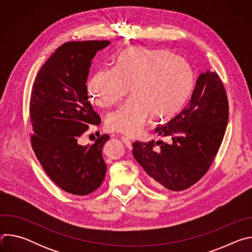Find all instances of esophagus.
<instances>
[{"label": "esophagus", "instance_id": "esophagus-1", "mask_svg": "<svg viewBox=\"0 0 252 252\" xmlns=\"http://www.w3.org/2000/svg\"><path fill=\"white\" fill-rule=\"evenodd\" d=\"M122 140H123V142L125 143V145H126L128 149H131V140H130L128 137H126V136H122Z\"/></svg>", "mask_w": 252, "mask_h": 252}]
</instances>
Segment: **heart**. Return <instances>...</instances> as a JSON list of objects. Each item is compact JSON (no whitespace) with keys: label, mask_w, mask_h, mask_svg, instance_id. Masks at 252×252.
Returning a JSON list of instances; mask_svg holds the SVG:
<instances>
[{"label":"heart","mask_w":252,"mask_h":252,"mask_svg":"<svg viewBox=\"0 0 252 252\" xmlns=\"http://www.w3.org/2000/svg\"><path fill=\"white\" fill-rule=\"evenodd\" d=\"M193 88L189 63L162 50L129 48L118 58L113 68L99 69L89 82L92 102L109 107L129 90L131 100L107 115L110 130L135 135L149 117L163 121L173 117L188 100Z\"/></svg>","instance_id":"heart-1"}]
</instances>
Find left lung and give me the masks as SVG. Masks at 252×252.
I'll return each mask as SVG.
<instances>
[{"instance_id": "1", "label": "left lung", "mask_w": 252, "mask_h": 252, "mask_svg": "<svg viewBox=\"0 0 252 252\" xmlns=\"http://www.w3.org/2000/svg\"><path fill=\"white\" fill-rule=\"evenodd\" d=\"M228 123V100L215 71L201 73L191 98L169 122L156 127L161 140L132 143V155L158 189L185 190L207 172Z\"/></svg>"}]
</instances>
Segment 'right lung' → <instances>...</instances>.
Returning <instances> with one entry per match:
<instances>
[{
    "label": "right lung",
    "mask_w": 252,
    "mask_h": 252,
    "mask_svg": "<svg viewBox=\"0 0 252 252\" xmlns=\"http://www.w3.org/2000/svg\"><path fill=\"white\" fill-rule=\"evenodd\" d=\"M110 44L64 43L43 64L32 89V148L52 181L75 195L97 189L106 172L101 152L110 136L100 135L88 146L80 145L79 139L91 126L100 124L86 84L92 60Z\"/></svg>",
    "instance_id": "right-lung-1"
}]
</instances>
